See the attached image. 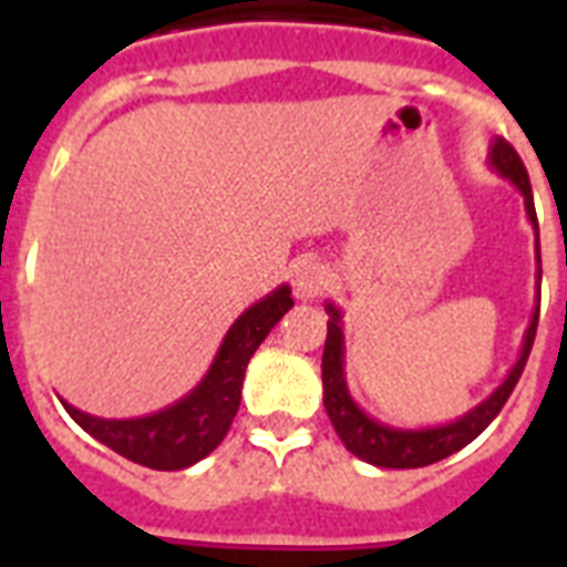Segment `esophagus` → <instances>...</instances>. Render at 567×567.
Returning <instances> with one entry per match:
<instances>
[{"instance_id": "1", "label": "esophagus", "mask_w": 567, "mask_h": 567, "mask_svg": "<svg viewBox=\"0 0 567 567\" xmlns=\"http://www.w3.org/2000/svg\"><path fill=\"white\" fill-rule=\"evenodd\" d=\"M291 285H293V293H297L300 300L318 297V293L329 285L327 265H323L320 258H300L291 270Z\"/></svg>"}]
</instances>
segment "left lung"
<instances>
[{
	"label": "left lung",
	"instance_id": "obj_1",
	"mask_svg": "<svg viewBox=\"0 0 567 567\" xmlns=\"http://www.w3.org/2000/svg\"><path fill=\"white\" fill-rule=\"evenodd\" d=\"M488 164L492 171L503 179H509L515 188L524 196V208H527V220L536 229V288H542V249H538V220L536 205H533V188H529V176L518 153L506 144L503 137H494L492 153H488ZM327 347H323V405L332 426H336L338 439L344 441V447L359 456L362 462H371L377 467H423L439 462V458L453 456L456 450L480 435L488 423L501 414L509 394L518 385L524 364L529 359L533 341H536L538 327V306L529 318V327L524 332V344H520L518 362L512 364V371L506 373L501 385L494 388L492 394L485 396L483 403H476L474 409H467L462 417L441 426H423V430H400V426H388V423L377 421L364 412L362 405L355 403L347 388L344 373V329H341V309L336 302H327Z\"/></svg>",
	"mask_w": 567,
	"mask_h": 567
}]
</instances>
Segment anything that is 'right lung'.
I'll return each instance as SVG.
<instances>
[{"instance_id":"1","label":"right lung","mask_w":567,"mask_h":567,"mask_svg":"<svg viewBox=\"0 0 567 567\" xmlns=\"http://www.w3.org/2000/svg\"><path fill=\"white\" fill-rule=\"evenodd\" d=\"M291 306L293 300L288 285H279L265 300L252 302L229 327L199 385L158 412L111 421V417L82 412L66 400L61 403L84 432H91L93 439L102 441L120 456H126L128 462L153 467V471H182V467L196 465L226 439L238 414L240 385H244L249 359Z\"/></svg>"}]
</instances>
